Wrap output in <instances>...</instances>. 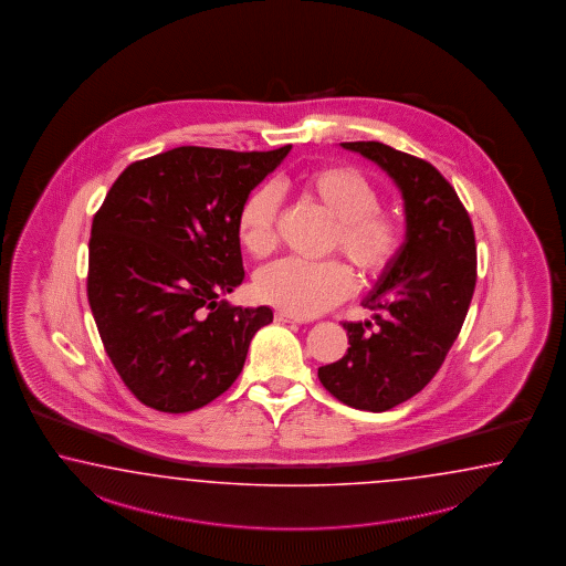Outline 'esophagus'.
I'll list each match as a JSON object with an SVG mask.
<instances>
[{"label": "esophagus", "mask_w": 566, "mask_h": 566, "mask_svg": "<svg viewBox=\"0 0 566 566\" xmlns=\"http://www.w3.org/2000/svg\"><path fill=\"white\" fill-rule=\"evenodd\" d=\"M277 323H306V318L294 317V315H290L286 311H276Z\"/></svg>", "instance_id": "esophagus-1"}]
</instances>
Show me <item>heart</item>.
<instances>
[{
    "label": "heart",
    "instance_id": "b5f03b06",
    "mask_svg": "<svg viewBox=\"0 0 566 566\" xmlns=\"http://www.w3.org/2000/svg\"><path fill=\"white\" fill-rule=\"evenodd\" d=\"M301 190L333 219L327 251H339L364 280L382 276L402 248V224L380 208V192L352 166H325L304 174ZM277 193L260 186L243 198L234 217L239 245L255 260L276 248ZM354 276L337 260H282L263 268L255 292L263 303L294 317H317L347 298Z\"/></svg>",
    "mask_w": 566,
    "mask_h": 566
}]
</instances>
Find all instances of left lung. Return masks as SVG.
Segmentation results:
<instances>
[{
	"label": "left lung",
	"instance_id": "8db88e82",
	"mask_svg": "<svg viewBox=\"0 0 566 566\" xmlns=\"http://www.w3.org/2000/svg\"><path fill=\"white\" fill-rule=\"evenodd\" d=\"M382 167L405 200L397 260L361 301L373 321L344 323V358L318 380L345 405L382 413L415 397L440 370L469 313L476 243L469 212L436 167L378 140L342 143Z\"/></svg>",
	"mask_w": 566,
	"mask_h": 566
}]
</instances>
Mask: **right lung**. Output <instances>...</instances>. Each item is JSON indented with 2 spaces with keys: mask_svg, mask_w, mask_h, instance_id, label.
I'll return each mask as SVG.
<instances>
[{
  "mask_svg": "<svg viewBox=\"0 0 566 566\" xmlns=\"http://www.w3.org/2000/svg\"><path fill=\"white\" fill-rule=\"evenodd\" d=\"M178 147L126 167L92 222L87 301L128 390L164 413L221 397L270 306L221 301L245 277L239 205L289 155Z\"/></svg>",
  "mask_w": 566,
  "mask_h": 566,
  "instance_id": "obj_1",
  "label": "right lung"
}]
</instances>
